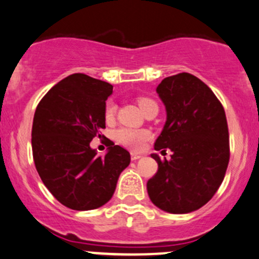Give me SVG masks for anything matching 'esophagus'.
Here are the masks:
<instances>
[{
	"mask_svg": "<svg viewBox=\"0 0 259 259\" xmlns=\"http://www.w3.org/2000/svg\"><path fill=\"white\" fill-rule=\"evenodd\" d=\"M142 158V155L140 154H137V153H132V160H138V159Z\"/></svg>",
	"mask_w": 259,
	"mask_h": 259,
	"instance_id": "34e87169",
	"label": "esophagus"
}]
</instances>
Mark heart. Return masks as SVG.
Returning <instances> with one entry per match:
<instances>
[{
	"mask_svg": "<svg viewBox=\"0 0 259 259\" xmlns=\"http://www.w3.org/2000/svg\"><path fill=\"white\" fill-rule=\"evenodd\" d=\"M154 103L151 99L149 98H140L138 100L140 109H145L149 104ZM115 111H116V105L114 101H108L105 105V119L110 121L114 117ZM150 138V133L145 129H129V127H120V129L115 130L114 133V139L115 142L119 144L124 145L125 148L132 149V150H140L143 146L145 145L146 140Z\"/></svg>",
	"mask_w": 259,
	"mask_h": 259,
	"instance_id": "1",
	"label": "heart"
}]
</instances>
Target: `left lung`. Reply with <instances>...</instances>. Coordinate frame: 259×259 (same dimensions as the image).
Instances as JSON below:
<instances>
[{"instance_id":"obj_1","label":"left lung","mask_w":259,"mask_h":259,"mask_svg":"<svg viewBox=\"0 0 259 259\" xmlns=\"http://www.w3.org/2000/svg\"><path fill=\"white\" fill-rule=\"evenodd\" d=\"M166 120L154 149L171 151L170 160L151 158L158 171L146 183L150 200L173 214L194 211L207 204L226 176L229 134L226 113L213 91L182 72L165 77L156 88Z\"/></svg>"}]
</instances>
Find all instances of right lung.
I'll return each instance as SVG.
<instances>
[{
    "label": "right lung",
    "instance_id": "right-lung-1",
    "mask_svg": "<svg viewBox=\"0 0 259 259\" xmlns=\"http://www.w3.org/2000/svg\"><path fill=\"white\" fill-rule=\"evenodd\" d=\"M111 94L109 82L72 74L36 108L31 135L36 169L51 194L70 209L106 204L130 164L129 151L114 143L104 156L90 146L105 127V101Z\"/></svg>",
    "mask_w": 259,
    "mask_h": 259
}]
</instances>
